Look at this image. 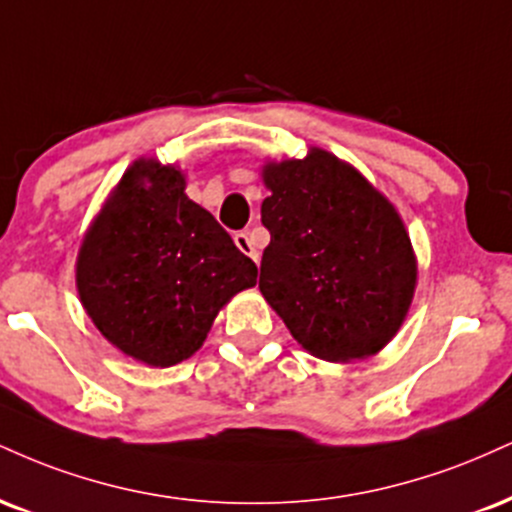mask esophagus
<instances>
[{"label": "esophagus", "mask_w": 512, "mask_h": 512, "mask_svg": "<svg viewBox=\"0 0 512 512\" xmlns=\"http://www.w3.org/2000/svg\"><path fill=\"white\" fill-rule=\"evenodd\" d=\"M233 240H236L238 250L243 252V255H248L252 262H260V250L255 248V243H252V238H250V233H248V231H240V233H236V236H233Z\"/></svg>", "instance_id": "1"}]
</instances>
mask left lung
I'll return each instance as SVG.
<instances>
[{
    "label": "left lung",
    "mask_w": 512,
    "mask_h": 512,
    "mask_svg": "<svg viewBox=\"0 0 512 512\" xmlns=\"http://www.w3.org/2000/svg\"><path fill=\"white\" fill-rule=\"evenodd\" d=\"M269 229L260 291L307 353H379L408 315L417 260L396 207L360 171L312 147L262 169Z\"/></svg>",
    "instance_id": "8db88e82"
}]
</instances>
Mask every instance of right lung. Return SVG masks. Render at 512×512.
Masks as SVG:
<instances>
[{
    "instance_id": "1",
    "label": "right lung",
    "mask_w": 512,
    "mask_h": 512,
    "mask_svg": "<svg viewBox=\"0 0 512 512\" xmlns=\"http://www.w3.org/2000/svg\"><path fill=\"white\" fill-rule=\"evenodd\" d=\"M257 267L186 195L176 166L138 159L78 250L80 303L112 346L150 367L188 360Z\"/></svg>"
}]
</instances>
